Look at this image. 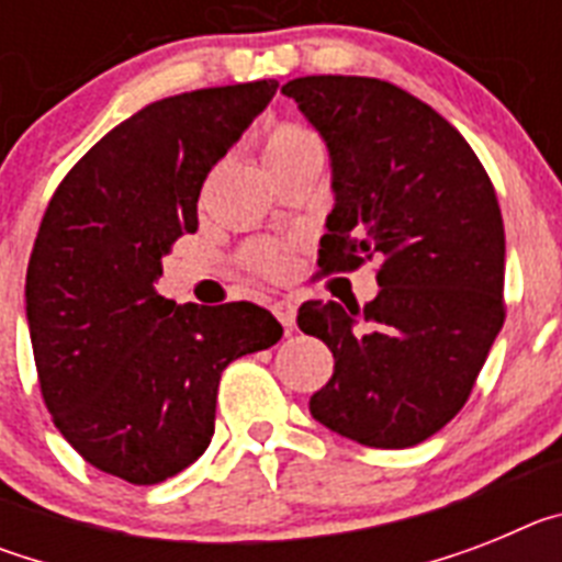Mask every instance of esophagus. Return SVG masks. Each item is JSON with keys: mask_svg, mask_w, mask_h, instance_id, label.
<instances>
[{"mask_svg": "<svg viewBox=\"0 0 562 562\" xmlns=\"http://www.w3.org/2000/svg\"><path fill=\"white\" fill-rule=\"evenodd\" d=\"M272 315L281 321V326H284L286 331L295 326V304H292V301H276V304H272Z\"/></svg>", "mask_w": 562, "mask_h": 562, "instance_id": "34e87169", "label": "esophagus"}]
</instances>
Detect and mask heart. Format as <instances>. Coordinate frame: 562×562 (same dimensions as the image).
<instances>
[{"instance_id":"b5f03b06","label":"heart","mask_w":562,"mask_h":562,"mask_svg":"<svg viewBox=\"0 0 562 562\" xmlns=\"http://www.w3.org/2000/svg\"><path fill=\"white\" fill-rule=\"evenodd\" d=\"M310 146H315V137H312L310 132L290 126V123H281V126H276L267 134L265 148H261V160H265L267 166V162L278 160V157H286V154H295L301 151V148ZM247 261H250L258 272H265V276H284L286 270V256L278 250V247L270 245L252 247V250L247 252Z\"/></svg>"}]
</instances>
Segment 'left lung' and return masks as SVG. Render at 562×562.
Returning a JSON list of instances; mask_svg holds the SVG:
<instances>
[{
    "mask_svg": "<svg viewBox=\"0 0 562 562\" xmlns=\"http://www.w3.org/2000/svg\"><path fill=\"white\" fill-rule=\"evenodd\" d=\"M329 151L335 205L317 265L380 258L366 310L306 301L297 326L329 346L321 425L366 448H414L461 411L504 326V220L493 182L439 112L376 78L281 87Z\"/></svg>",
    "mask_w": 562,
    "mask_h": 562,
    "instance_id": "left-lung-1",
    "label": "left lung"
}]
</instances>
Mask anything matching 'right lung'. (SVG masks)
Returning <instances> with one entry per match:
<instances>
[{
  "instance_id": "right-lung-1",
  "label": "right lung",
  "mask_w": 562,
  "mask_h": 562,
  "mask_svg": "<svg viewBox=\"0 0 562 562\" xmlns=\"http://www.w3.org/2000/svg\"><path fill=\"white\" fill-rule=\"evenodd\" d=\"M276 89H196L140 109L76 162L38 227L24 310L44 405L89 464L128 484L200 459L222 371L284 335L247 301L173 304L154 290L162 256L200 225L205 177Z\"/></svg>"
}]
</instances>
